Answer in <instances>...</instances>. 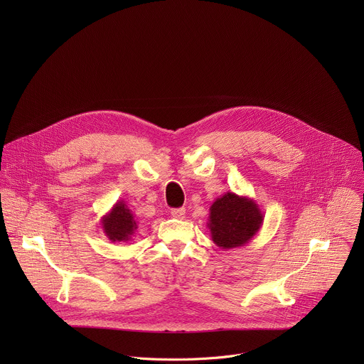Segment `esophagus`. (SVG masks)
Returning <instances> with one entry per match:
<instances>
[{
  "label": "esophagus",
  "instance_id": "1",
  "mask_svg": "<svg viewBox=\"0 0 364 364\" xmlns=\"http://www.w3.org/2000/svg\"><path fill=\"white\" fill-rule=\"evenodd\" d=\"M171 216H173L174 219H184V216H186V209H184V207H178V209H173V210H171Z\"/></svg>",
  "mask_w": 364,
  "mask_h": 364
}]
</instances>
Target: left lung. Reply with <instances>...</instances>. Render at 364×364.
<instances>
[{"label": "left lung", "mask_w": 364, "mask_h": 364, "mask_svg": "<svg viewBox=\"0 0 364 364\" xmlns=\"http://www.w3.org/2000/svg\"><path fill=\"white\" fill-rule=\"evenodd\" d=\"M264 215L253 198L228 191L210 205L209 222L212 240L222 249L240 247L261 230Z\"/></svg>", "instance_id": "8db88e82"}]
</instances>
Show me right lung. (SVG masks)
Here are the masks:
<instances>
[{"label": "right lung", "instance_id": "1", "mask_svg": "<svg viewBox=\"0 0 364 364\" xmlns=\"http://www.w3.org/2000/svg\"><path fill=\"white\" fill-rule=\"evenodd\" d=\"M102 230L111 242H131L138 223L124 200L114 204L112 209L100 219Z\"/></svg>", "mask_w": 364, "mask_h": 364}]
</instances>
